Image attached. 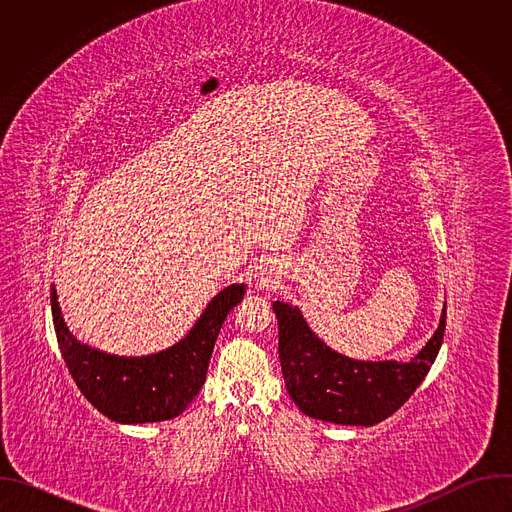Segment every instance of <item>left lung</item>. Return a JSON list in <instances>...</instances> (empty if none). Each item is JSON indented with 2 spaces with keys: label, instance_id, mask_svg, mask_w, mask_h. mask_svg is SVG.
Listing matches in <instances>:
<instances>
[{
  "label": "left lung",
  "instance_id": "8db88e82",
  "mask_svg": "<svg viewBox=\"0 0 512 512\" xmlns=\"http://www.w3.org/2000/svg\"><path fill=\"white\" fill-rule=\"evenodd\" d=\"M285 389L302 413L340 425H375L393 415L421 385L446 332L440 326L411 362H362L328 348L298 308L273 302Z\"/></svg>",
  "mask_w": 512,
  "mask_h": 512
}]
</instances>
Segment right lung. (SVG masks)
I'll list each match as a JSON object with an SVG mask.
<instances>
[{
    "instance_id": "obj_1",
    "label": "right lung",
    "mask_w": 512,
    "mask_h": 512,
    "mask_svg": "<svg viewBox=\"0 0 512 512\" xmlns=\"http://www.w3.org/2000/svg\"><path fill=\"white\" fill-rule=\"evenodd\" d=\"M243 294V283L225 287L212 298L186 338L168 350L137 358L105 354L77 342L62 320L54 285L50 304L58 348L87 401L113 421L150 423L180 415L198 395L216 336Z\"/></svg>"
}]
</instances>
